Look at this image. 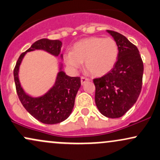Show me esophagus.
I'll use <instances>...</instances> for the list:
<instances>
[{
    "instance_id": "1",
    "label": "esophagus",
    "mask_w": 160,
    "mask_h": 160,
    "mask_svg": "<svg viewBox=\"0 0 160 160\" xmlns=\"http://www.w3.org/2000/svg\"><path fill=\"white\" fill-rule=\"evenodd\" d=\"M88 81H89V79L87 78H85V77H82V78H81V83H82V85H83L85 82H88Z\"/></svg>"
}]
</instances>
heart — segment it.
Instances as JSON below:
<instances>
[{
  "label": "heart",
  "instance_id": "1",
  "mask_svg": "<svg viewBox=\"0 0 160 160\" xmlns=\"http://www.w3.org/2000/svg\"><path fill=\"white\" fill-rule=\"evenodd\" d=\"M119 48L114 39L93 37L78 41L73 46L72 52L63 55L66 64L77 70L84 62L85 68L96 76L109 72L117 63Z\"/></svg>",
  "mask_w": 160,
  "mask_h": 160
}]
</instances>
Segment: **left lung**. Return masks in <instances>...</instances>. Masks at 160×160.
I'll return each mask as SVG.
<instances>
[{
	"label": "left lung",
	"instance_id": "left-lung-1",
	"mask_svg": "<svg viewBox=\"0 0 160 160\" xmlns=\"http://www.w3.org/2000/svg\"><path fill=\"white\" fill-rule=\"evenodd\" d=\"M119 48L114 68L93 79L95 102L100 113L110 118H121L133 106L142 90L144 66L137 47L121 33L106 31Z\"/></svg>",
	"mask_w": 160,
	"mask_h": 160
}]
</instances>
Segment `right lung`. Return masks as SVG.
<instances>
[{"mask_svg": "<svg viewBox=\"0 0 160 160\" xmlns=\"http://www.w3.org/2000/svg\"><path fill=\"white\" fill-rule=\"evenodd\" d=\"M61 47L62 42L60 40L41 39L36 41L19 56L13 72L17 94L22 106L33 118L46 124L61 123L69 118L81 87L80 78L67 76L63 70V63L60 62L53 85L42 95L33 97L28 94L20 83L19 68L25 54L33 51H44L54 57L59 56L63 60V54H60Z\"/></svg>", "mask_w": 160, "mask_h": 160, "instance_id": "1", "label": "right lung"}]
</instances>
